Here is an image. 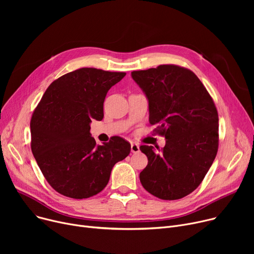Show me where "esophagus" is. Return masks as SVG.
<instances>
[{"label":"esophagus","instance_id":"1","mask_svg":"<svg viewBox=\"0 0 254 254\" xmlns=\"http://www.w3.org/2000/svg\"><path fill=\"white\" fill-rule=\"evenodd\" d=\"M130 151H131L132 153H137V152H139V151H140L139 145H138L137 143L131 142V143H130Z\"/></svg>","mask_w":254,"mask_h":254}]
</instances>
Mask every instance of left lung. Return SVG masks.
<instances>
[{
	"label": "left lung",
	"mask_w": 254,
	"mask_h": 254,
	"mask_svg": "<svg viewBox=\"0 0 254 254\" xmlns=\"http://www.w3.org/2000/svg\"><path fill=\"white\" fill-rule=\"evenodd\" d=\"M131 77L148 99L154 132L166 138L162 150L140 146L148 158L141 184L158 198H182L202 183L217 154L215 104L196 75L180 65L132 71Z\"/></svg>",
	"instance_id": "left-lung-1"
}]
</instances>
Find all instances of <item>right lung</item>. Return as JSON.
<instances>
[{
  "mask_svg": "<svg viewBox=\"0 0 254 254\" xmlns=\"http://www.w3.org/2000/svg\"><path fill=\"white\" fill-rule=\"evenodd\" d=\"M126 76L81 68L55 80L31 119V148L46 181L59 193L87 198L108 184L114 165L125 159L130 144L122 137L97 145L91 120L104 117L108 90Z\"/></svg>",
  "mask_w": 254,
  "mask_h": 254,
  "instance_id": "obj_1",
  "label": "right lung"
}]
</instances>
